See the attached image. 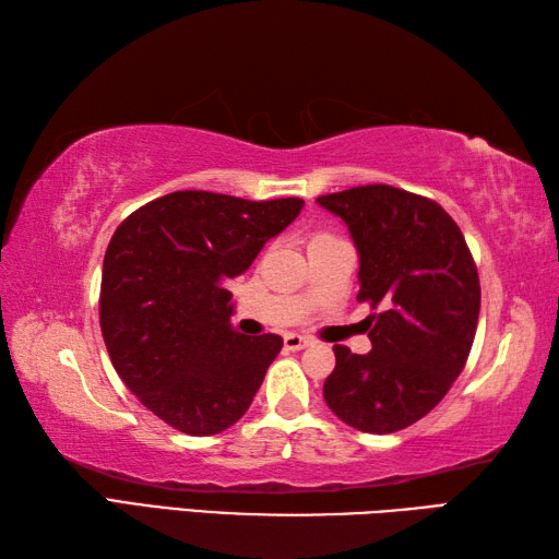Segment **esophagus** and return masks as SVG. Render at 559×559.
I'll use <instances>...</instances> for the list:
<instances>
[{
    "label": "esophagus",
    "instance_id": "obj_1",
    "mask_svg": "<svg viewBox=\"0 0 559 559\" xmlns=\"http://www.w3.org/2000/svg\"><path fill=\"white\" fill-rule=\"evenodd\" d=\"M283 346H286L288 350H302L310 346V338L300 336V334H286L283 336Z\"/></svg>",
    "mask_w": 559,
    "mask_h": 559
}]
</instances>
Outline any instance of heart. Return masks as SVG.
<instances>
[{
    "mask_svg": "<svg viewBox=\"0 0 559 559\" xmlns=\"http://www.w3.org/2000/svg\"><path fill=\"white\" fill-rule=\"evenodd\" d=\"M324 237H334V235H329V233H317V235L312 237V242H314V240H324Z\"/></svg>",
    "mask_w": 559,
    "mask_h": 559,
    "instance_id": "1",
    "label": "heart"
}]
</instances>
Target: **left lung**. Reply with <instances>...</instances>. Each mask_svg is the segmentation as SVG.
<instances>
[{
  "mask_svg": "<svg viewBox=\"0 0 559 559\" xmlns=\"http://www.w3.org/2000/svg\"><path fill=\"white\" fill-rule=\"evenodd\" d=\"M348 225L360 254L358 302H370L372 350L334 346L326 406L360 432L389 435L430 413L466 367L480 281L454 218L391 185L317 199Z\"/></svg>",
  "mask_w": 559,
  "mask_h": 559,
  "instance_id": "left-lung-1",
  "label": "left lung"
}]
</instances>
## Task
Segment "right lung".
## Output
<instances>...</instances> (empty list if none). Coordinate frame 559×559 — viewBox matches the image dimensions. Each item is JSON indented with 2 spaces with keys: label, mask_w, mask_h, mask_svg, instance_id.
Listing matches in <instances>:
<instances>
[{
  "label": "right lung",
  "mask_w": 559,
  "mask_h": 559,
  "mask_svg": "<svg viewBox=\"0 0 559 559\" xmlns=\"http://www.w3.org/2000/svg\"><path fill=\"white\" fill-rule=\"evenodd\" d=\"M302 204L187 189L148 201L115 230L100 283L105 348L127 389L175 430H228L264 382L283 338L235 331L225 283Z\"/></svg>",
  "instance_id": "obj_1"
}]
</instances>
